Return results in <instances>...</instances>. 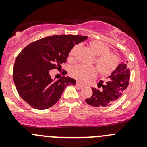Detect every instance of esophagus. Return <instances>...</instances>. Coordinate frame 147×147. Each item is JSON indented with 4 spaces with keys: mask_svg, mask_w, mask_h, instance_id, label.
I'll use <instances>...</instances> for the list:
<instances>
[{
    "mask_svg": "<svg viewBox=\"0 0 147 147\" xmlns=\"http://www.w3.org/2000/svg\"><path fill=\"white\" fill-rule=\"evenodd\" d=\"M76 86H77V87H81V88H82V87H84V85H82V84H80V83L78 82H76Z\"/></svg>",
    "mask_w": 147,
    "mask_h": 147,
    "instance_id": "obj_1",
    "label": "esophagus"
}]
</instances>
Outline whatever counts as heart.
Returning <instances> with one entry per match:
<instances>
[{
  "mask_svg": "<svg viewBox=\"0 0 147 147\" xmlns=\"http://www.w3.org/2000/svg\"><path fill=\"white\" fill-rule=\"evenodd\" d=\"M89 48L96 55L94 63V67H86L78 65L72 67L70 69L71 76L80 82H87L97 76V71L100 75L107 77L110 75L119 64V57L115 53H110L108 45L100 40H92L89 42ZM79 50V45L72 48L69 54V60L73 61Z\"/></svg>",
  "mask_w": 147,
  "mask_h": 147,
  "instance_id": "obj_1",
  "label": "heart"
}]
</instances>
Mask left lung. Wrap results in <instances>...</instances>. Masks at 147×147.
<instances>
[{
  "label": "left lung",
  "instance_id": "obj_1",
  "mask_svg": "<svg viewBox=\"0 0 147 147\" xmlns=\"http://www.w3.org/2000/svg\"><path fill=\"white\" fill-rule=\"evenodd\" d=\"M128 61H124L118 65L109 77L105 84L100 81L97 84L99 89L92 87V94L85 100L88 105L98 107H105L117 100L128 87L130 78V69Z\"/></svg>",
  "mask_w": 147,
  "mask_h": 147
}]
</instances>
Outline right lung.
Listing matches in <instances>:
<instances>
[{
    "mask_svg": "<svg viewBox=\"0 0 147 147\" xmlns=\"http://www.w3.org/2000/svg\"><path fill=\"white\" fill-rule=\"evenodd\" d=\"M87 36L52 35L32 42L17 56L13 67V80L19 95L32 107L46 109L60 100L67 85L76 81L63 76L55 81L49 71L61 68L72 47ZM63 71V75H66Z\"/></svg>",
    "mask_w": 147,
    "mask_h": 147,
    "instance_id": "right-lung-1",
    "label": "right lung"
}]
</instances>
